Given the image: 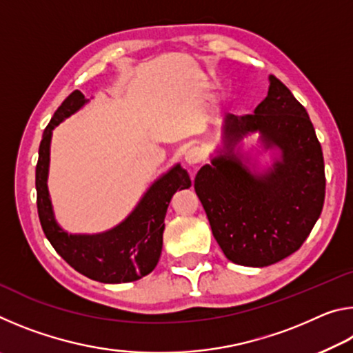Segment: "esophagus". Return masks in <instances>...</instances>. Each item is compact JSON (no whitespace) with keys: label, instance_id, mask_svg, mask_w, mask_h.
<instances>
[{"label":"esophagus","instance_id":"34e87169","mask_svg":"<svg viewBox=\"0 0 353 353\" xmlns=\"http://www.w3.org/2000/svg\"><path fill=\"white\" fill-rule=\"evenodd\" d=\"M201 160H202V152L199 148H191L187 152H185V162H187L190 166L198 165Z\"/></svg>","mask_w":353,"mask_h":353}]
</instances>
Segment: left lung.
<instances>
[{
	"label": "left lung",
	"instance_id": "left-lung-1",
	"mask_svg": "<svg viewBox=\"0 0 353 353\" xmlns=\"http://www.w3.org/2000/svg\"><path fill=\"white\" fill-rule=\"evenodd\" d=\"M256 132L265 148L281 151L263 173L250 172L234 152ZM223 141V151L194 179L214 240L236 265H274L302 246L324 205V155L313 124L290 88L270 76L268 97L254 115L227 113Z\"/></svg>",
	"mask_w": 353,
	"mask_h": 353
}]
</instances>
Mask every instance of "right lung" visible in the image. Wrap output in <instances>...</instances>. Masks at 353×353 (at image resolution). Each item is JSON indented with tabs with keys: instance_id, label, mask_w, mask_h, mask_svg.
<instances>
[{
	"instance_id": "right-lung-1",
	"label": "right lung",
	"mask_w": 353,
	"mask_h": 353,
	"mask_svg": "<svg viewBox=\"0 0 353 353\" xmlns=\"http://www.w3.org/2000/svg\"><path fill=\"white\" fill-rule=\"evenodd\" d=\"M88 99L74 90L54 112L39 148L35 168L37 210L41 229L56 252L77 272L101 283L135 282L157 266L163 244L165 214L172 194L191 187L188 172L181 165L157 179L143 194L132 213L113 229L94 235H73L57 224L48 191L52 129L73 115Z\"/></svg>"
}]
</instances>
